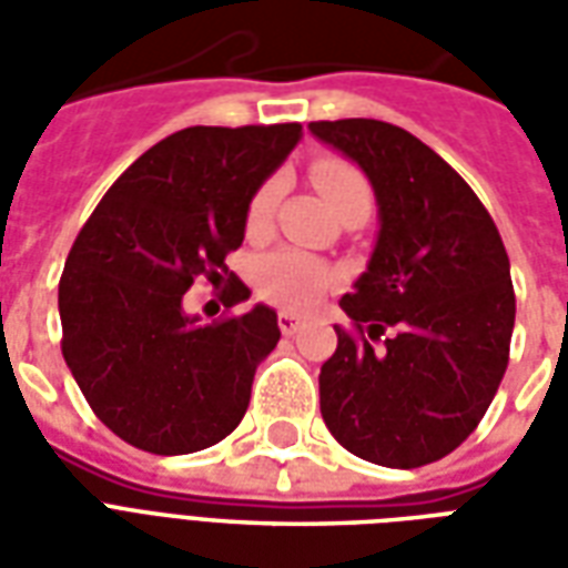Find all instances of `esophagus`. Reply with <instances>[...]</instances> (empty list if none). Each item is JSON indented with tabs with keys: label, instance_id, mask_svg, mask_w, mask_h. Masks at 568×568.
<instances>
[{
	"label": "esophagus",
	"instance_id": "obj_1",
	"mask_svg": "<svg viewBox=\"0 0 568 568\" xmlns=\"http://www.w3.org/2000/svg\"><path fill=\"white\" fill-rule=\"evenodd\" d=\"M301 325H304V320H301L297 313H292V310H280V332L295 334Z\"/></svg>",
	"mask_w": 568,
	"mask_h": 568
}]
</instances>
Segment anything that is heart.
Here are the masks:
<instances>
[{
	"label": "heart",
	"mask_w": 568,
	"mask_h": 568,
	"mask_svg": "<svg viewBox=\"0 0 568 568\" xmlns=\"http://www.w3.org/2000/svg\"><path fill=\"white\" fill-rule=\"evenodd\" d=\"M313 182L322 191V197L332 203L334 212H341L349 203H371V185L365 173L341 158H322L313 163ZM280 197V179H267L248 200L246 222L252 231H258L271 219L273 206ZM337 283V273L310 252L301 248H276L258 261V288L261 295L271 297L285 307L307 310L320 304L325 292Z\"/></svg>",
	"instance_id": "obj_1"
}]
</instances>
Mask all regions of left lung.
<instances>
[{
	"mask_svg": "<svg viewBox=\"0 0 568 568\" xmlns=\"http://www.w3.org/2000/svg\"><path fill=\"white\" fill-rule=\"evenodd\" d=\"M310 133L362 166L381 212L368 271L341 297L356 332L334 328L322 419L358 459L438 463L475 432L508 368V252L468 182L414 133L374 118L313 121Z\"/></svg>",
	"mask_w": 568,
	"mask_h": 568,
	"instance_id": "obj_1",
	"label": "left lung"
}]
</instances>
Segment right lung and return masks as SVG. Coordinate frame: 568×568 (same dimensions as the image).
<instances>
[{
  "label": "right lung",
  "instance_id": "obj_1",
  "mask_svg": "<svg viewBox=\"0 0 568 568\" xmlns=\"http://www.w3.org/2000/svg\"><path fill=\"white\" fill-rule=\"evenodd\" d=\"M297 140L301 124L179 130L118 175L75 236L57 297L63 358L121 440L182 456L240 426L255 368L280 341L276 313L255 304L203 325L182 295L227 273L248 200ZM246 297L234 280L231 304Z\"/></svg>",
  "mask_w": 568,
  "mask_h": 568
}]
</instances>
